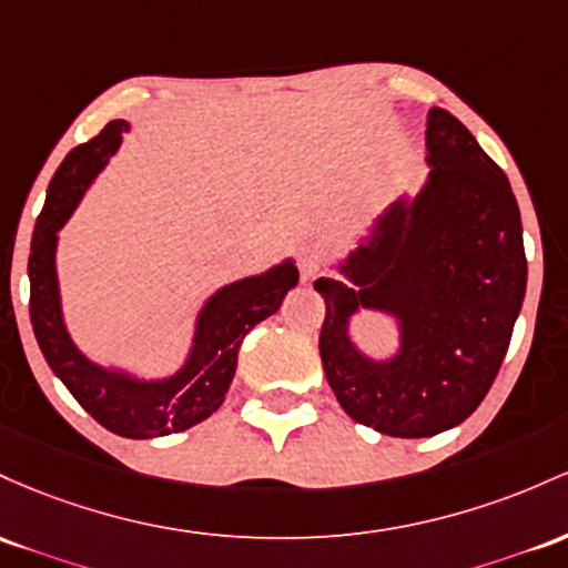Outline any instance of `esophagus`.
<instances>
[{
    "instance_id": "1",
    "label": "esophagus",
    "mask_w": 568,
    "mask_h": 568,
    "mask_svg": "<svg viewBox=\"0 0 568 568\" xmlns=\"http://www.w3.org/2000/svg\"><path fill=\"white\" fill-rule=\"evenodd\" d=\"M297 265H301L303 284L314 282L316 273H318V265H322V254H318L316 250H311V246H305V250H301V254H297Z\"/></svg>"
}]
</instances>
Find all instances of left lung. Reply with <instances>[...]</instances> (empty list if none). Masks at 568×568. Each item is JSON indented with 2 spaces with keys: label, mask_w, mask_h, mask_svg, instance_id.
<instances>
[{
  "label": "left lung",
  "mask_w": 568,
  "mask_h": 568,
  "mask_svg": "<svg viewBox=\"0 0 568 568\" xmlns=\"http://www.w3.org/2000/svg\"><path fill=\"white\" fill-rule=\"evenodd\" d=\"M426 176L394 201L346 260L316 278L324 375L354 422L388 437H432L469 418L505 359L526 295L520 209L507 174L450 112L426 114ZM398 322L386 361L353 343L351 318Z\"/></svg>",
  "instance_id": "8db88e82"
}]
</instances>
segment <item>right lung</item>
<instances>
[{"mask_svg":"<svg viewBox=\"0 0 568 568\" xmlns=\"http://www.w3.org/2000/svg\"><path fill=\"white\" fill-rule=\"evenodd\" d=\"M131 125L112 120L91 142L74 146L50 180L42 214L37 216L29 254V314L34 337L50 369L72 397L104 429L120 437L150 439L184 432L201 424L225 403V394L239 365V348L246 333L263 318L282 308L286 292L297 284V265L292 260L267 267L257 276L220 286L199 311L193 346L174 375L136 378L118 367L88 359L74 346L61 311L55 250L59 231L72 216L85 190L118 152Z\"/></svg>","mask_w":568,"mask_h":568,"instance_id":"add662e5","label":"right lung"}]
</instances>
